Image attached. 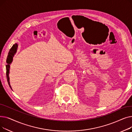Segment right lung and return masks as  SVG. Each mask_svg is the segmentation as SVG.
Segmentation results:
<instances>
[{
    "instance_id": "add662e5",
    "label": "right lung",
    "mask_w": 132,
    "mask_h": 132,
    "mask_svg": "<svg viewBox=\"0 0 132 132\" xmlns=\"http://www.w3.org/2000/svg\"><path fill=\"white\" fill-rule=\"evenodd\" d=\"M17 48H18V44L16 43L15 44H14L12 47L11 48V49L10 50V51L9 52L8 55H7V58L6 59V62L7 65H6V77H7V82L9 85L10 87L12 89V87L10 85V77H9V73H10V64L12 63V62L13 61V58L14 57V55L16 53V50H17Z\"/></svg>"
}]
</instances>
